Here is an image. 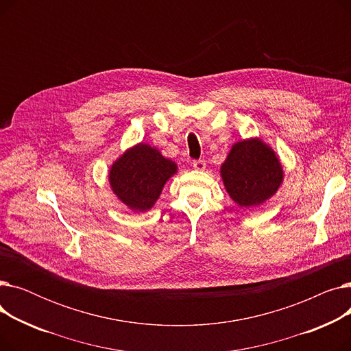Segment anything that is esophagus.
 <instances>
[{
  "label": "esophagus",
  "mask_w": 351,
  "mask_h": 351,
  "mask_svg": "<svg viewBox=\"0 0 351 351\" xmlns=\"http://www.w3.org/2000/svg\"><path fill=\"white\" fill-rule=\"evenodd\" d=\"M193 168L196 171H204L206 168V162L204 159H199V160H195L193 162Z\"/></svg>",
  "instance_id": "34e87169"
}]
</instances>
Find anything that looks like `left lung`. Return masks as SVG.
I'll return each mask as SVG.
<instances>
[{"label": "left lung", "instance_id": "obj_1", "mask_svg": "<svg viewBox=\"0 0 351 351\" xmlns=\"http://www.w3.org/2000/svg\"><path fill=\"white\" fill-rule=\"evenodd\" d=\"M220 172L230 197L245 208L263 204L276 193L283 180L279 159L270 147L257 139L233 145Z\"/></svg>", "mask_w": 351, "mask_h": 351}]
</instances>
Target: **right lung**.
Returning a JSON list of instances; mask_svg holds the SVG:
<instances>
[{
    "mask_svg": "<svg viewBox=\"0 0 351 351\" xmlns=\"http://www.w3.org/2000/svg\"><path fill=\"white\" fill-rule=\"evenodd\" d=\"M175 172V162L163 158L155 147L139 143L112 165L109 182L126 206L143 212L154 206Z\"/></svg>",
    "mask_w": 351,
    "mask_h": 351,
    "instance_id": "1",
    "label": "right lung"
}]
</instances>
